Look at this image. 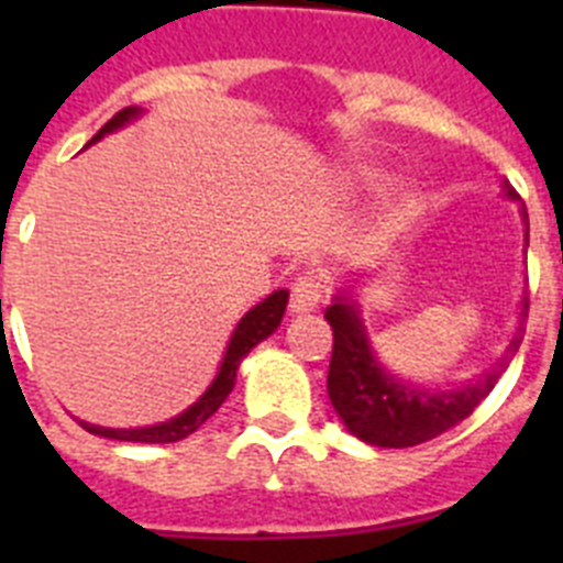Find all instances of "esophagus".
Masks as SVG:
<instances>
[{"mask_svg": "<svg viewBox=\"0 0 563 563\" xmlns=\"http://www.w3.org/2000/svg\"><path fill=\"white\" fill-rule=\"evenodd\" d=\"M324 282L312 273L307 276H298L292 282V290H290V310L292 312H310L321 305V298H324Z\"/></svg>", "mask_w": 563, "mask_h": 563, "instance_id": "1", "label": "esophagus"}]
</instances>
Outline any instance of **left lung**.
<instances>
[{"mask_svg":"<svg viewBox=\"0 0 563 563\" xmlns=\"http://www.w3.org/2000/svg\"><path fill=\"white\" fill-rule=\"evenodd\" d=\"M505 191L516 200L514 188L505 186ZM521 217L527 225L525 206ZM521 316L527 318V298ZM324 318L332 327V361L327 375L332 406L352 434L380 449H409L460 426L494 391L501 366L516 355L521 343V335H516L499 369L485 372L471 386L454 391H429L406 386L380 369V363L369 350L361 318L355 307L346 305V298H335L324 310Z\"/></svg>","mask_w":563,"mask_h":563,"instance_id":"8db88e82","label":"left lung"}]
</instances>
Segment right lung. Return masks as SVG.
Returning a JSON list of instances; mask_svg holds the SVG:
<instances>
[{"label":"right lung","instance_id":"1","mask_svg":"<svg viewBox=\"0 0 563 563\" xmlns=\"http://www.w3.org/2000/svg\"><path fill=\"white\" fill-rule=\"evenodd\" d=\"M137 109H121L118 114H112L98 134L92 137L89 143L101 141L103 134L112 132V129L123 126L129 118H134ZM285 307H287V290H276L273 296H267L262 305L253 307L242 321L236 324L233 330L231 343H228V352L222 357V366H220V375L217 380L211 383V389L200 397V400L194 402L191 409L183 411L180 417H174V420L161 422V426H148V429H101V426H89V422H81V429L89 431V434H98V437H109V440H123V442H177V440H186L188 434L200 429L202 422L213 415V411L220 409L225 397L233 391V383H236V369L242 357L256 346L258 341H265L267 335L276 332V327L282 324V316H285Z\"/></svg>","mask_w":563,"mask_h":563}]
</instances>
